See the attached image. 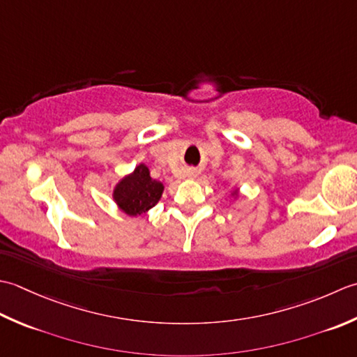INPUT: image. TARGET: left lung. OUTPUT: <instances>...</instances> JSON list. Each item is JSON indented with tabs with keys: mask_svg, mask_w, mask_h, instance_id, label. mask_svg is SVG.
Here are the masks:
<instances>
[{
	"mask_svg": "<svg viewBox=\"0 0 357 357\" xmlns=\"http://www.w3.org/2000/svg\"><path fill=\"white\" fill-rule=\"evenodd\" d=\"M231 197L234 199V200H237V199L240 197V191H238V188H234V189H232V191H231Z\"/></svg>",
	"mask_w": 357,
	"mask_h": 357,
	"instance_id": "obj_1",
	"label": "left lung"
}]
</instances>
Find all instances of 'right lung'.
Instances as JSON below:
<instances>
[{"label":"right lung","instance_id":"right-lung-1","mask_svg":"<svg viewBox=\"0 0 357 357\" xmlns=\"http://www.w3.org/2000/svg\"><path fill=\"white\" fill-rule=\"evenodd\" d=\"M163 191L165 185L162 181L152 178L148 166L140 163L132 172L117 181L112 199L121 213L137 217L154 208L162 199Z\"/></svg>","mask_w":357,"mask_h":357}]
</instances>
